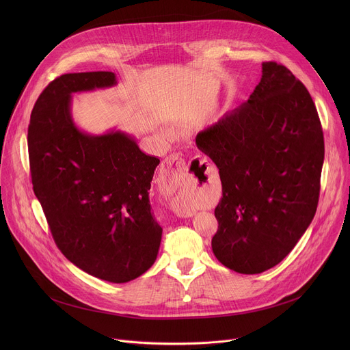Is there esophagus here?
Instances as JSON below:
<instances>
[{"instance_id":"1","label":"esophagus","mask_w":350,"mask_h":350,"mask_svg":"<svg viewBox=\"0 0 350 350\" xmlns=\"http://www.w3.org/2000/svg\"><path fill=\"white\" fill-rule=\"evenodd\" d=\"M162 170L166 172V176L169 174H173V173H185L188 170V163L185 161V158H183L181 155H170L167 157L165 161H163V165H162ZM162 173V172H161ZM163 187H165V183H163ZM176 188L172 185V184H166V189L165 192H169L172 193ZM163 191V189H162ZM173 211L178 215V216H183V217H189L192 216V211L189 209H184L183 206H178L176 204H173Z\"/></svg>"}]
</instances>
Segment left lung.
<instances>
[{
    "instance_id": "1",
    "label": "left lung",
    "mask_w": 350,
    "mask_h": 350,
    "mask_svg": "<svg viewBox=\"0 0 350 350\" xmlns=\"http://www.w3.org/2000/svg\"><path fill=\"white\" fill-rule=\"evenodd\" d=\"M195 141L221 180L215 256L241 274L274 267L305 234L319 204L324 135L308 88L284 65L263 62L247 101Z\"/></svg>"
}]
</instances>
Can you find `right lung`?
<instances>
[{
	"mask_svg": "<svg viewBox=\"0 0 350 350\" xmlns=\"http://www.w3.org/2000/svg\"><path fill=\"white\" fill-rule=\"evenodd\" d=\"M116 84L112 72L68 73L49 83L27 130L33 189L59 251L83 271L127 282L154 265L162 227L149 204L159 159L133 137L91 135L72 120V92Z\"/></svg>",
	"mask_w": 350,
	"mask_h": 350,
	"instance_id": "1",
	"label": "right lung"
}]
</instances>
